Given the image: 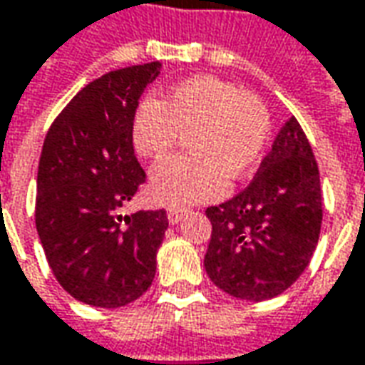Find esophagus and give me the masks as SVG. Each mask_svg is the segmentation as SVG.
<instances>
[{"label": "esophagus", "instance_id": "1", "mask_svg": "<svg viewBox=\"0 0 365 365\" xmlns=\"http://www.w3.org/2000/svg\"><path fill=\"white\" fill-rule=\"evenodd\" d=\"M166 217H168V222L175 225V222H178L185 217V211H182V209H168V211H166Z\"/></svg>", "mask_w": 365, "mask_h": 365}]
</instances>
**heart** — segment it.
I'll return each mask as SVG.
<instances>
[{
    "label": "heart",
    "mask_w": 365,
    "mask_h": 365,
    "mask_svg": "<svg viewBox=\"0 0 365 365\" xmlns=\"http://www.w3.org/2000/svg\"><path fill=\"white\" fill-rule=\"evenodd\" d=\"M271 120L263 102L215 76H195L173 86L165 102L146 96L132 118V144L144 160H160L182 134L192 154H178L150 175V197L170 207L221 199L231 180L259 165Z\"/></svg>",
    "instance_id": "obj_1"
}]
</instances>
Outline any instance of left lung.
Masks as SVG:
<instances>
[{"mask_svg":"<svg viewBox=\"0 0 365 365\" xmlns=\"http://www.w3.org/2000/svg\"><path fill=\"white\" fill-rule=\"evenodd\" d=\"M322 202L312 144L291 116L249 187L207 209L212 225L207 275L237 299L277 297L309 265L322 231Z\"/></svg>","mask_w":365,"mask_h":365,"instance_id":"left-lung-1","label":"left lung"}]
</instances>
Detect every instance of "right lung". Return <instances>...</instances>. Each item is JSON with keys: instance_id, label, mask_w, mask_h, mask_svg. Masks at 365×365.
Instances as JSON below:
<instances>
[{"instance_id": "right-lung-1", "label": "right lung", "mask_w": 365, "mask_h": 365, "mask_svg": "<svg viewBox=\"0 0 365 365\" xmlns=\"http://www.w3.org/2000/svg\"><path fill=\"white\" fill-rule=\"evenodd\" d=\"M160 62L108 72L84 86L51 122L41 148L36 229L58 283L94 307H122L150 287L165 209L124 217L146 180L132 118Z\"/></svg>"}]
</instances>
